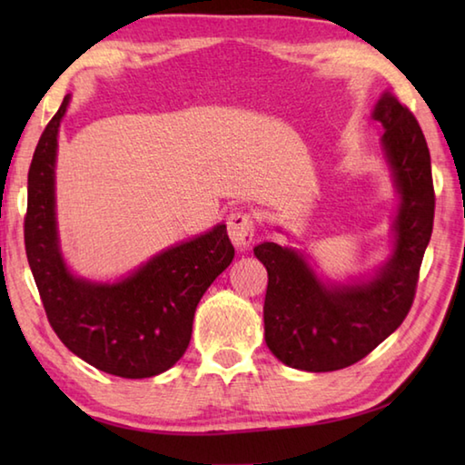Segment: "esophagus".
Instances as JSON below:
<instances>
[{"mask_svg": "<svg viewBox=\"0 0 465 465\" xmlns=\"http://www.w3.org/2000/svg\"><path fill=\"white\" fill-rule=\"evenodd\" d=\"M253 232L255 220L250 212H233L227 217V233H230V240L240 252L250 248L253 242Z\"/></svg>", "mask_w": 465, "mask_h": 465, "instance_id": "34e87169", "label": "esophagus"}]
</instances>
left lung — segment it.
<instances>
[{
  "instance_id": "1",
  "label": "left lung",
  "mask_w": 465,
  "mask_h": 465,
  "mask_svg": "<svg viewBox=\"0 0 465 465\" xmlns=\"http://www.w3.org/2000/svg\"><path fill=\"white\" fill-rule=\"evenodd\" d=\"M373 117L385 127L383 150L401 195L396 250L381 272L368 283L323 285L298 252L272 242L253 250L268 270L265 343L295 370L335 371L363 360L400 328L416 298L436 210L430 150L416 115L391 94Z\"/></svg>"
}]
</instances>
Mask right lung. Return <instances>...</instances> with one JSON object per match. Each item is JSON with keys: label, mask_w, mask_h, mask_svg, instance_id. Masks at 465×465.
Wrapping results in <instances>:
<instances>
[{"label": "right lung", "mask_w": 465, "mask_h": 465, "mask_svg": "<svg viewBox=\"0 0 465 465\" xmlns=\"http://www.w3.org/2000/svg\"><path fill=\"white\" fill-rule=\"evenodd\" d=\"M69 95L39 137L27 172L24 240L45 315L69 351L94 368L140 380L170 370L192 340L193 313L235 250L225 225L155 255L117 283L67 272L57 245L54 167Z\"/></svg>", "instance_id": "obj_1"}]
</instances>
